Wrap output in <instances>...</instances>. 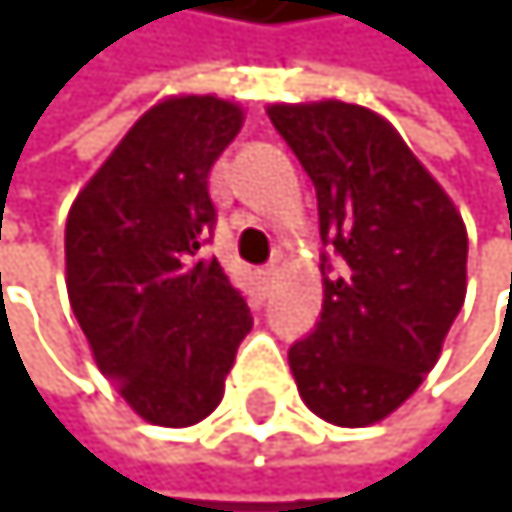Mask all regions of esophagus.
<instances>
[{
    "label": "esophagus",
    "mask_w": 512,
    "mask_h": 512,
    "mask_svg": "<svg viewBox=\"0 0 512 512\" xmlns=\"http://www.w3.org/2000/svg\"><path fill=\"white\" fill-rule=\"evenodd\" d=\"M275 278H278V266H266V269H262V272H259V285H262V291L272 288Z\"/></svg>",
    "instance_id": "1"
}]
</instances>
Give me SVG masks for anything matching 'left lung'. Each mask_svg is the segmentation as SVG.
<instances>
[{
    "mask_svg": "<svg viewBox=\"0 0 512 512\" xmlns=\"http://www.w3.org/2000/svg\"><path fill=\"white\" fill-rule=\"evenodd\" d=\"M317 189V330L288 349L301 401L362 430L391 417L439 362L465 304L468 230L397 127L340 99L266 108Z\"/></svg>",
    "mask_w": 512,
    "mask_h": 512,
    "instance_id": "1",
    "label": "left lung"
}]
</instances>
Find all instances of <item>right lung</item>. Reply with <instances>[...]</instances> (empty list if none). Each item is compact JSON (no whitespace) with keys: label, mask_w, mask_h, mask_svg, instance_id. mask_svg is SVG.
I'll list each match as a JSON object with an SVG mask.
<instances>
[{"label":"right lung","mask_w":512,"mask_h":512,"mask_svg":"<svg viewBox=\"0 0 512 512\" xmlns=\"http://www.w3.org/2000/svg\"><path fill=\"white\" fill-rule=\"evenodd\" d=\"M243 108L169 95L134 121L66 214V295L95 365L137 417L195 426L221 404L250 307L217 259L208 176Z\"/></svg>","instance_id":"right-lung-1"}]
</instances>
